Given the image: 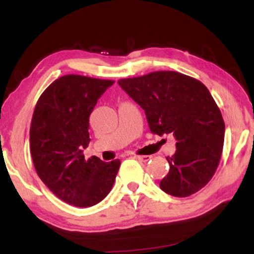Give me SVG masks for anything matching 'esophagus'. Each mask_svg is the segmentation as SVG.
I'll return each instance as SVG.
<instances>
[{
    "label": "esophagus",
    "instance_id": "34e87169",
    "mask_svg": "<svg viewBox=\"0 0 254 254\" xmlns=\"http://www.w3.org/2000/svg\"><path fill=\"white\" fill-rule=\"evenodd\" d=\"M135 159L142 162H148L149 160H151V156H135Z\"/></svg>",
    "mask_w": 254,
    "mask_h": 254
}]
</instances>
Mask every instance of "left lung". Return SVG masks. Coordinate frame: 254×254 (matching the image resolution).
<instances>
[{"instance_id": "1", "label": "left lung", "mask_w": 254, "mask_h": 254, "mask_svg": "<svg viewBox=\"0 0 254 254\" xmlns=\"http://www.w3.org/2000/svg\"><path fill=\"white\" fill-rule=\"evenodd\" d=\"M119 85L144 110L153 134H174L177 150L160 188L187 197L205 187L216 171L225 124L207 87L177 71L161 70L120 79Z\"/></svg>"}]
</instances>
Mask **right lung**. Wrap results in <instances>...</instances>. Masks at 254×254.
<instances>
[{"label":"right lung","instance_id":"right-lung-1","mask_svg":"<svg viewBox=\"0 0 254 254\" xmlns=\"http://www.w3.org/2000/svg\"><path fill=\"white\" fill-rule=\"evenodd\" d=\"M114 80L65 75L41 94L30 127V150L39 178L67 204L89 207L113 187L119 159H85L89 141V115Z\"/></svg>","mask_w":254,"mask_h":254}]
</instances>
